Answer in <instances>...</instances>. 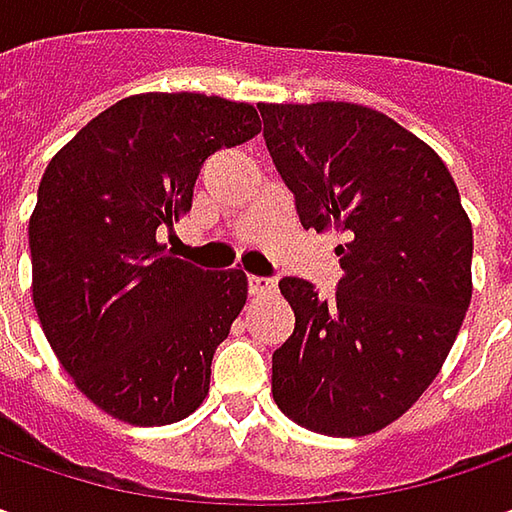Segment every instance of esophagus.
<instances>
[{
	"label": "esophagus",
	"mask_w": 512,
	"mask_h": 512,
	"mask_svg": "<svg viewBox=\"0 0 512 512\" xmlns=\"http://www.w3.org/2000/svg\"><path fill=\"white\" fill-rule=\"evenodd\" d=\"M247 290H250V296H256V299H262V296H270L276 285L270 282V279H262V276H250L247 279Z\"/></svg>",
	"instance_id": "1"
}]
</instances>
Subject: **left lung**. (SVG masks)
<instances>
[{
    "mask_svg": "<svg viewBox=\"0 0 512 512\" xmlns=\"http://www.w3.org/2000/svg\"><path fill=\"white\" fill-rule=\"evenodd\" d=\"M307 230L344 245L333 299L282 279L293 336L273 399L307 430L353 439L404 416L439 376L473 296V225L439 153L353 102L259 105Z\"/></svg>",
    "mask_w": 512,
    "mask_h": 512,
    "instance_id": "1",
    "label": "left lung"
}]
</instances>
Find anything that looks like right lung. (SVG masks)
<instances>
[{
    "label": "right lung",
    "mask_w": 512,
    "mask_h": 512,
    "mask_svg": "<svg viewBox=\"0 0 512 512\" xmlns=\"http://www.w3.org/2000/svg\"><path fill=\"white\" fill-rule=\"evenodd\" d=\"M262 130L253 105L136 93L50 159L30 213L33 307L73 384L119 422H182L247 302L242 270H199L156 242L193 205L210 153Z\"/></svg>",
    "instance_id": "1"
}]
</instances>
